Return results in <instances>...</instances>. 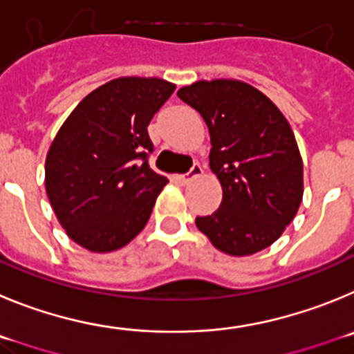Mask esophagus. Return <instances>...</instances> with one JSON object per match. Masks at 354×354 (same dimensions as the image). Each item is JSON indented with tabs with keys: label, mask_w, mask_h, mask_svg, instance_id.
Segmentation results:
<instances>
[{
	"label": "esophagus",
	"mask_w": 354,
	"mask_h": 354,
	"mask_svg": "<svg viewBox=\"0 0 354 354\" xmlns=\"http://www.w3.org/2000/svg\"><path fill=\"white\" fill-rule=\"evenodd\" d=\"M199 174H203V167H201V164L199 162H196V164L192 165V167H190V171L189 173H185V174H181V181H183V183H189L190 180H192V178H196V176H199Z\"/></svg>",
	"instance_id": "34e87169"
}]
</instances>
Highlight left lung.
Segmentation results:
<instances>
[{
  "instance_id": "obj_1",
  "label": "left lung",
  "mask_w": 354,
  "mask_h": 354,
  "mask_svg": "<svg viewBox=\"0 0 354 354\" xmlns=\"http://www.w3.org/2000/svg\"><path fill=\"white\" fill-rule=\"evenodd\" d=\"M178 97L208 125L209 169L222 185L221 206L197 216V229L229 256L270 247L304 197V164L288 120L266 95L241 81H197Z\"/></svg>"
}]
</instances>
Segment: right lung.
<instances>
[{
  "instance_id": "add662e5",
  "label": "right lung",
  "mask_w": 354,
  "mask_h": 354,
  "mask_svg": "<svg viewBox=\"0 0 354 354\" xmlns=\"http://www.w3.org/2000/svg\"><path fill=\"white\" fill-rule=\"evenodd\" d=\"M176 86L120 77L82 98L46 158V190L59 224L91 252L125 247L148 222L167 178L148 164L151 118Z\"/></svg>"
}]
</instances>
